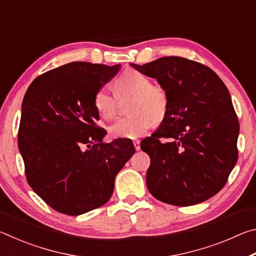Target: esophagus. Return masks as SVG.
Returning a JSON list of instances; mask_svg holds the SVG:
<instances>
[{
	"label": "esophagus",
	"instance_id": "obj_1",
	"mask_svg": "<svg viewBox=\"0 0 256 256\" xmlns=\"http://www.w3.org/2000/svg\"><path fill=\"white\" fill-rule=\"evenodd\" d=\"M133 144L136 146V150H140V140L133 141Z\"/></svg>",
	"mask_w": 256,
	"mask_h": 256
}]
</instances>
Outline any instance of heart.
I'll list each match as a JSON object with an SVG mask.
<instances>
[{
  "label": "heart",
  "mask_w": 256,
  "mask_h": 256,
  "mask_svg": "<svg viewBox=\"0 0 256 256\" xmlns=\"http://www.w3.org/2000/svg\"><path fill=\"white\" fill-rule=\"evenodd\" d=\"M115 93L102 86L94 94V106L100 118L112 120L118 110V98L133 96L128 118L118 120L108 131L115 138H134L144 134L151 125L162 123L166 118L170 98L164 86L154 84L151 79L138 70L128 68L115 81Z\"/></svg>",
  "instance_id": "obj_1"
}]
</instances>
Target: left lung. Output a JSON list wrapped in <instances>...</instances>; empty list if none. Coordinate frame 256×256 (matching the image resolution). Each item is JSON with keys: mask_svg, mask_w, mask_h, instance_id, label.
Masks as SVG:
<instances>
[{"mask_svg": "<svg viewBox=\"0 0 256 256\" xmlns=\"http://www.w3.org/2000/svg\"><path fill=\"white\" fill-rule=\"evenodd\" d=\"M132 66L157 79L170 98L159 128L141 141L151 160L149 192L178 206L216 196L238 158L240 123L227 86L210 68L180 56Z\"/></svg>", "mask_w": 256, "mask_h": 256, "instance_id": "left-lung-1", "label": "left lung"}]
</instances>
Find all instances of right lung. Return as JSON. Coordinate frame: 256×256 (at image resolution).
<instances>
[{"label":"right lung","mask_w":256,"mask_h":256,"mask_svg":"<svg viewBox=\"0 0 256 256\" xmlns=\"http://www.w3.org/2000/svg\"><path fill=\"white\" fill-rule=\"evenodd\" d=\"M120 64L71 62L42 73L26 92L18 146L28 184L60 214L79 216L102 206L115 177L136 152L132 141L104 144L94 94Z\"/></svg>","instance_id":"add662e5"}]
</instances>
